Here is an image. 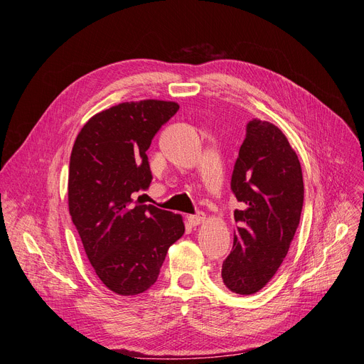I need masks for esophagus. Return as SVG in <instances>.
I'll return each instance as SVG.
<instances>
[{
    "instance_id": "1",
    "label": "esophagus",
    "mask_w": 364,
    "mask_h": 364,
    "mask_svg": "<svg viewBox=\"0 0 364 364\" xmlns=\"http://www.w3.org/2000/svg\"><path fill=\"white\" fill-rule=\"evenodd\" d=\"M187 220H188L190 225H199V224L205 223L206 217H205V214H203V213H198L196 215H188V217H187Z\"/></svg>"
}]
</instances>
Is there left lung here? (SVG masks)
I'll return each mask as SVG.
<instances>
[{
	"instance_id": "obj_1",
	"label": "left lung",
	"mask_w": 364,
	"mask_h": 364,
	"mask_svg": "<svg viewBox=\"0 0 364 364\" xmlns=\"http://www.w3.org/2000/svg\"><path fill=\"white\" fill-rule=\"evenodd\" d=\"M232 190L242 208L235 211L233 250L223 262L221 277L232 292L252 295L288 255L304 202L299 159L276 125L259 119L247 124Z\"/></svg>"
}]
</instances>
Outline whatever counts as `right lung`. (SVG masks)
<instances>
[{"mask_svg":"<svg viewBox=\"0 0 364 364\" xmlns=\"http://www.w3.org/2000/svg\"><path fill=\"white\" fill-rule=\"evenodd\" d=\"M178 109L165 100L119 103L90 118L72 147L69 214L95 274L122 296L147 291L184 235L180 214L134 200L151 181V139Z\"/></svg>","mask_w":364,"mask_h":364,"instance_id":"1","label":"right lung"}]
</instances>
